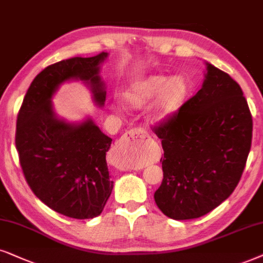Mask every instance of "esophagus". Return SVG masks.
Returning a JSON list of instances; mask_svg holds the SVG:
<instances>
[{
    "instance_id": "34e87169",
    "label": "esophagus",
    "mask_w": 263,
    "mask_h": 263,
    "mask_svg": "<svg viewBox=\"0 0 263 263\" xmlns=\"http://www.w3.org/2000/svg\"><path fill=\"white\" fill-rule=\"evenodd\" d=\"M150 148V136L143 128H132L117 142L111 153L121 160L142 159Z\"/></svg>"
}]
</instances>
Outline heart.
<instances>
[{"mask_svg":"<svg viewBox=\"0 0 263 263\" xmlns=\"http://www.w3.org/2000/svg\"><path fill=\"white\" fill-rule=\"evenodd\" d=\"M187 93V84L181 77L168 79L164 76H152L139 80L126 92L125 99L134 107H142L156 97L155 108L157 120H166L177 113Z\"/></svg>","mask_w":263,"mask_h":263,"instance_id":"obj_1","label":"heart"}]
</instances>
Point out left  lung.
<instances>
[{
  "mask_svg": "<svg viewBox=\"0 0 263 263\" xmlns=\"http://www.w3.org/2000/svg\"><path fill=\"white\" fill-rule=\"evenodd\" d=\"M153 131L163 148V179L154 198L164 215L201 218L230 197L253 138V118L236 80L207 64L202 89Z\"/></svg>",
  "mask_w": 263,
  "mask_h": 263,
  "instance_id": "left-lung-1",
  "label": "left lung"
}]
</instances>
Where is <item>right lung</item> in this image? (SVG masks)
<instances>
[{
  "instance_id": "obj_1",
  "label": "right lung",
  "mask_w": 263,
  "mask_h": 263,
  "mask_svg": "<svg viewBox=\"0 0 263 263\" xmlns=\"http://www.w3.org/2000/svg\"><path fill=\"white\" fill-rule=\"evenodd\" d=\"M107 58H72L38 73L16 118L15 146L24 177L34 195L52 211L73 219L102 213L113 190L106 153L111 138L91 120L71 125L52 113L50 99L65 80L90 83L100 106L106 101L99 65Z\"/></svg>"
}]
</instances>
